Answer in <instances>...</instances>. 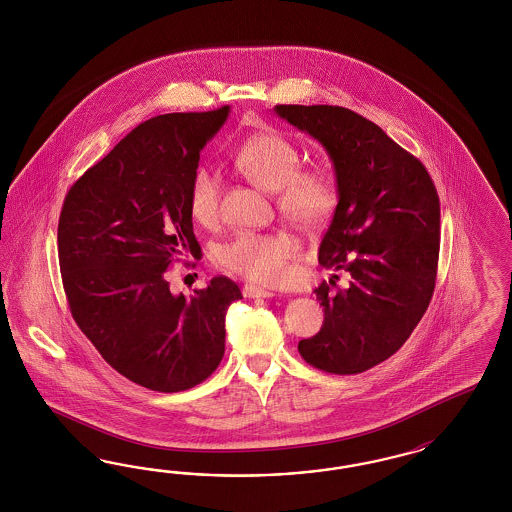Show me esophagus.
<instances>
[{
    "label": "esophagus",
    "mask_w": 512,
    "mask_h": 512,
    "mask_svg": "<svg viewBox=\"0 0 512 512\" xmlns=\"http://www.w3.org/2000/svg\"><path fill=\"white\" fill-rule=\"evenodd\" d=\"M242 293H244L246 299H270V297L276 295V293H272V291H268V289H263V287H259V285H251V283L244 285Z\"/></svg>",
    "instance_id": "esophagus-1"
}]
</instances>
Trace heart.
Returning a JSON list of instances; mask_svg holds the SVG:
<instances>
[{
    "mask_svg": "<svg viewBox=\"0 0 512 512\" xmlns=\"http://www.w3.org/2000/svg\"><path fill=\"white\" fill-rule=\"evenodd\" d=\"M297 145L276 130H261L234 151V164L261 189L276 193L283 215L299 227H316L336 206V181L329 168H299ZM221 179L212 166H198L189 181V208L202 225L219 213ZM297 242L285 232H238L219 247L217 261L230 274L259 283H280Z\"/></svg>",
    "mask_w": 512,
    "mask_h": 512,
    "instance_id": "b5f03b06",
    "label": "heart"
}]
</instances>
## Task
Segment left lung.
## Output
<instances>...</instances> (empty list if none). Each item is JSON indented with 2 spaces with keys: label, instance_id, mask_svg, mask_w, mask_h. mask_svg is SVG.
<instances>
[{
  "label": "left lung",
  "instance_id": "8db88e82",
  "mask_svg": "<svg viewBox=\"0 0 512 512\" xmlns=\"http://www.w3.org/2000/svg\"><path fill=\"white\" fill-rule=\"evenodd\" d=\"M276 115L318 140L333 162L336 204L319 265L348 272L314 291L323 306L318 335L299 342L319 371L357 374L397 352L433 297L439 194L416 157L369 119L338 106H276Z\"/></svg>",
  "mask_w": 512,
  "mask_h": 512
}]
</instances>
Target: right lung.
Instances as JSON below:
<instances>
[{
  "mask_svg": "<svg viewBox=\"0 0 512 512\" xmlns=\"http://www.w3.org/2000/svg\"><path fill=\"white\" fill-rule=\"evenodd\" d=\"M170 113L136 126L66 194L58 261L71 316L117 372L174 393L204 382L225 353V316L242 299L217 276L193 297L174 295L166 270L200 257L189 181L200 151L229 117Z\"/></svg>",
  "mask_w": 512,
  "mask_h": 512,
  "instance_id": "add662e5",
  "label": "right lung"
}]
</instances>
